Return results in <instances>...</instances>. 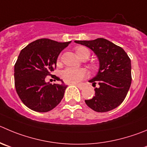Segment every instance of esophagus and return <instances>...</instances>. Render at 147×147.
Listing matches in <instances>:
<instances>
[{
  "label": "esophagus",
  "instance_id": "1",
  "mask_svg": "<svg viewBox=\"0 0 147 147\" xmlns=\"http://www.w3.org/2000/svg\"><path fill=\"white\" fill-rule=\"evenodd\" d=\"M75 86H77L78 88H79V89H83V86H82V84H74Z\"/></svg>",
  "mask_w": 147,
  "mask_h": 147
}]
</instances>
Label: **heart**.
Returning <instances> with one entry per match:
<instances>
[{"label":"heart","instance_id":"b5f03b06","mask_svg":"<svg viewBox=\"0 0 147 147\" xmlns=\"http://www.w3.org/2000/svg\"><path fill=\"white\" fill-rule=\"evenodd\" d=\"M75 51L80 58H85V57L89 58L90 55L89 50L82 46L76 47L75 48ZM58 62H59V60H58ZM85 75H86V71L84 70L75 68H68L62 72L63 79L64 82L68 84L78 83L84 78Z\"/></svg>","mask_w":147,"mask_h":147}]
</instances>
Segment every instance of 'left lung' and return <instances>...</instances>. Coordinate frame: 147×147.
<instances>
[{
	"label": "left lung",
	"instance_id": "left-lung-1",
	"mask_svg": "<svg viewBox=\"0 0 147 147\" xmlns=\"http://www.w3.org/2000/svg\"><path fill=\"white\" fill-rule=\"evenodd\" d=\"M75 42L90 48L98 57L100 69L97 75L89 82L95 95L85 100L88 107L98 113L116 108L125 100L131 84V59L122 47L104 38L94 40H76Z\"/></svg>",
	"mask_w": 147,
	"mask_h": 147
}]
</instances>
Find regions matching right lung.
I'll list each match as a JSON object with an SVG mask.
<instances>
[{"mask_svg": "<svg viewBox=\"0 0 147 147\" xmlns=\"http://www.w3.org/2000/svg\"><path fill=\"white\" fill-rule=\"evenodd\" d=\"M70 43L42 38L22 50L14 65V84L19 98L29 109L45 113L62 100L66 85L57 76L54 82L61 81V84L47 83L45 79L52 76L60 53Z\"/></svg>", "mask_w": 147, "mask_h": 147, "instance_id": "1", "label": "right lung"}]
</instances>
